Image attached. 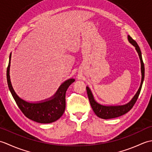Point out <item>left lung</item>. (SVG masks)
<instances>
[{
    "mask_svg": "<svg viewBox=\"0 0 152 152\" xmlns=\"http://www.w3.org/2000/svg\"><path fill=\"white\" fill-rule=\"evenodd\" d=\"M128 39L129 41L130 42L133 46L135 47V49H136L138 53V56H139L140 59V63H141V72H142V80H141V83L139 89H138L137 93L136 95H134V97L131 101L126 104L125 105L122 106H106L101 105L100 104H98L93 98V96L91 93V90L89 89L88 87L86 88L87 90V93H88V98L90 102V104H91L93 110L94 111L95 114L98 116V117L101 118L102 119H112V118H118L119 116H121L124 115L126 113H127L133 107L134 105L135 102H137L138 96L141 91L142 86V83L144 81V64L142 60V53L141 51L139 46L137 44V42L134 40L133 38H132L129 35L128 36Z\"/></svg>",
    "mask_w": 152,
    "mask_h": 152,
    "instance_id": "obj_1",
    "label": "left lung"
}]
</instances>
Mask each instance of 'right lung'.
<instances>
[{
    "mask_svg": "<svg viewBox=\"0 0 152 152\" xmlns=\"http://www.w3.org/2000/svg\"><path fill=\"white\" fill-rule=\"evenodd\" d=\"M10 59L11 54L10 56V61L6 72L7 82L10 91L23 114L31 120L40 124H50L59 119L65 110V94L66 90L71 83L75 81V80L72 78L64 82L60 86L52 99L50 101L36 104L25 102L16 95L12 86L9 74Z\"/></svg>",
    "mask_w": 152,
    "mask_h": 152,
    "instance_id": "1",
    "label": "right lung"
}]
</instances>
